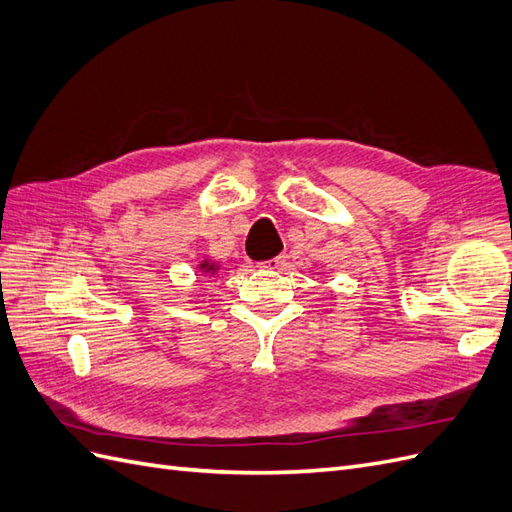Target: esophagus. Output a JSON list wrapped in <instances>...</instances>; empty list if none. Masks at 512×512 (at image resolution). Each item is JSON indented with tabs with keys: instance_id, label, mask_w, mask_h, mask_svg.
Masks as SVG:
<instances>
[{
	"instance_id": "34e87169",
	"label": "esophagus",
	"mask_w": 512,
	"mask_h": 512,
	"mask_svg": "<svg viewBox=\"0 0 512 512\" xmlns=\"http://www.w3.org/2000/svg\"><path fill=\"white\" fill-rule=\"evenodd\" d=\"M260 269H267V271H280L284 267V256H275L269 260H262L258 262Z\"/></svg>"
}]
</instances>
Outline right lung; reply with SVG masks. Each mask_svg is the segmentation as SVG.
<instances>
[{
    "mask_svg": "<svg viewBox=\"0 0 512 512\" xmlns=\"http://www.w3.org/2000/svg\"><path fill=\"white\" fill-rule=\"evenodd\" d=\"M198 267H200V271H205V273H215V271L220 269V267L215 265V262H211V260H203Z\"/></svg>",
    "mask_w": 512,
    "mask_h": 512,
    "instance_id": "right-lung-1",
    "label": "right lung"
}]
</instances>
